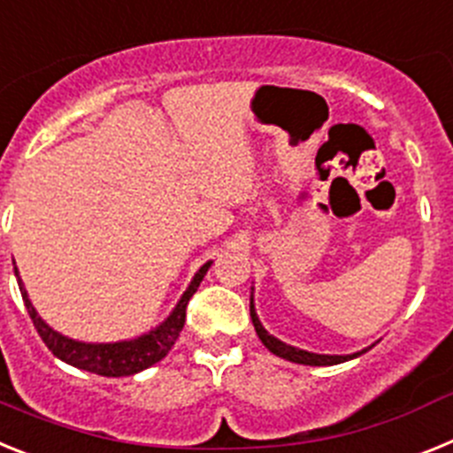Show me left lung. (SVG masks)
Returning <instances> with one entry per match:
<instances>
[{
  "label": "left lung",
  "instance_id": "left-lung-1",
  "mask_svg": "<svg viewBox=\"0 0 453 453\" xmlns=\"http://www.w3.org/2000/svg\"><path fill=\"white\" fill-rule=\"evenodd\" d=\"M250 319H253L255 333H257V337L262 340V344H265L271 353L285 357V360H289V363L312 365V367H324V365H340V363H344V360H351V357H356V356H360V353L367 351V349H365V351L353 353V356H319V353L301 351V349H296V346L282 344L280 340H275L273 335H269V333L262 328V324H259V319H257V314H255L253 303H250Z\"/></svg>",
  "mask_w": 453,
  "mask_h": 453
}]
</instances>
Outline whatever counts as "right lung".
<instances>
[{
	"mask_svg": "<svg viewBox=\"0 0 453 453\" xmlns=\"http://www.w3.org/2000/svg\"><path fill=\"white\" fill-rule=\"evenodd\" d=\"M207 269H210V262L204 266H200V271L194 275V280H191L188 289L184 292V296L180 298L178 308L173 310L171 317H168L159 328H155L152 333H148V335L139 337V340L116 342V344H84V342H74L68 340V337L58 335V333H54V330L38 317L34 305H31L29 298H27L25 287H19V292H22L27 312H29L31 321L36 326L41 340L45 342V346L54 353V356L61 357L63 363L86 369V372L90 373H100V376H132V373L143 372V369L159 363L161 357L168 356V351H171L173 344L178 342L180 333H182L184 321H187L188 298L196 294V289H198L200 280L204 278ZM19 285H22V282H19Z\"/></svg>",
	"mask_w": 453,
	"mask_h": 453,
	"instance_id": "right-lung-1",
	"label": "right lung"
}]
</instances>
